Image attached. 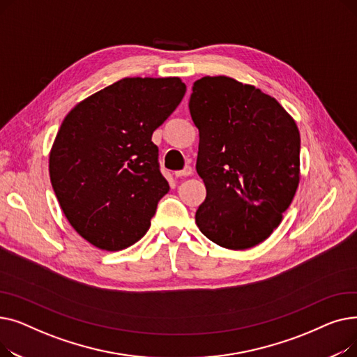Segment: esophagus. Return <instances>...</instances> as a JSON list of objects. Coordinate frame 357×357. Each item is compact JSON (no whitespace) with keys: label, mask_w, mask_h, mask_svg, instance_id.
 <instances>
[{"label":"esophagus","mask_w":357,"mask_h":357,"mask_svg":"<svg viewBox=\"0 0 357 357\" xmlns=\"http://www.w3.org/2000/svg\"><path fill=\"white\" fill-rule=\"evenodd\" d=\"M190 175H192V167L188 166V165H186V166L182 169V171H176V172H175V176H176V178L190 176Z\"/></svg>","instance_id":"34e87169"}]
</instances>
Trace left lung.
Segmentation results:
<instances>
[{
  "label": "left lung",
  "mask_w": 357,
  "mask_h": 357,
  "mask_svg": "<svg viewBox=\"0 0 357 357\" xmlns=\"http://www.w3.org/2000/svg\"><path fill=\"white\" fill-rule=\"evenodd\" d=\"M190 112L207 188L197 226L221 248L250 249L273 233L296 192L298 127L273 97L224 75L194 82Z\"/></svg>",
  "instance_id": "left-lung-1"
}]
</instances>
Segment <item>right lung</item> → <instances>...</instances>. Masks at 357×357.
Returning <instances> with one entry per match:
<instances>
[{
    "label": "right lung",
    "instance_id": "1",
    "mask_svg": "<svg viewBox=\"0 0 357 357\" xmlns=\"http://www.w3.org/2000/svg\"><path fill=\"white\" fill-rule=\"evenodd\" d=\"M181 78H124L92 93L65 117L49 155L50 182L81 237L123 250L150 227L169 183L153 131L182 101Z\"/></svg>",
    "mask_w": 357,
    "mask_h": 357
}]
</instances>
